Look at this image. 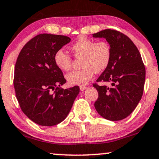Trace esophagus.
<instances>
[{"label":"esophagus","mask_w":159,"mask_h":159,"mask_svg":"<svg viewBox=\"0 0 159 159\" xmlns=\"http://www.w3.org/2000/svg\"><path fill=\"white\" fill-rule=\"evenodd\" d=\"M80 91H85V90L88 89V87H86V86H80Z\"/></svg>","instance_id":"1"}]
</instances>
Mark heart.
Returning <instances> with one entry per match:
<instances>
[{
    "instance_id": "b5f03b06",
    "label": "heart",
    "mask_w": 159,
    "mask_h": 159,
    "mask_svg": "<svg viewBox=\"0 0 159 159\" xmlns=\"http://www.w3.org/2000/svg\"><path fill=\"white\" fill-rule=\"evenodd\" d=\"M76 58H81L83 68L66 74V80L71 85H84L92 79L94 74L100 73L108 67L112 57L111 45L107 41L96 42L85 36L80 37L70 46ZM54 61L59 69L68 71L72 67V58L63 49L54 53Z\"/></svg>"
}]
</instances>
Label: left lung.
Instances as JSON below:
<instances>
[{
    "label": "left lung",
    "mask_w": 159,
    "mask_h": 159,
    "mask_svg": "<svg viewBox=\"0 0 159 159\" xmlns=\"http://www.w3.org/2000/svg\"><path fill=\"white\" fill-rule=\"evenodd\" d=\"M93 37L105 38L112 49L108 67L97 80V83H109L111 86L93 84L99 93L95 108L107 120H121L134 111L142 99L145 67L139 51L125 34L105 29Z\"/></svg>",
    "instance_id": "left-lung-1"
}]
</instances>
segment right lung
<instances>
[{
    "label": "right lung",
    "instance_id": "add662e5",
    "mask_svg": "<svg viewBox=\"0 0 159 159\" xmlns=\"http://www.w3.org/2000/svg\"><path fill=\"white\" fill-rule=\"evenodd\" d=\"M67 36L40 34L23 47L15 67L14 87L21 110L42 126H54L69 113L79 86L61 89L66 83L54 61V53L68 43Z\"/></svg>",
    "mask_w": 159,
    "mask_h": 159
}]
</instances>
